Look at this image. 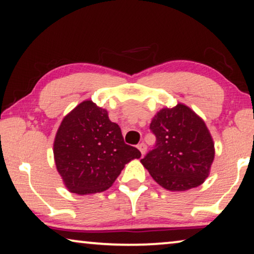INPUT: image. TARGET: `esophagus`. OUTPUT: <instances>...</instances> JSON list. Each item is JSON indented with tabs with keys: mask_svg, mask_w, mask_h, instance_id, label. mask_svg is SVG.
<instances>
[{
	"mask_svg": "<svg viewBox=\"0 0 254 254\" xmlns=\"http://www.w3.org/2000/svg\"><path fill=\"white\" fill-rule=\"evenodd\" d=\"M137 147H138V149L140 150V153H141L142 155L146 153V150H147V146H146V143L141 142V143H139V145H138Z\"/></svg>",
	"mask_w": 254,
	"mask_h": 254,
	"instance_id": "obj_1",
	"label": "esophagus"
}]
</instances>
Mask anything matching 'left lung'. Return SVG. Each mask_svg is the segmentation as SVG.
<instances>
[{"label":"left lung","mask_w":254,"mask_h":254,"mask_svg":"<svg viewBox=\"0 0 254 254\" xmlns=\"http://www.w3.org/2000/svg\"><path fill=\"white\" fill-rule=\"evenodd\" d=\"M155 146L141 160L158 185L183 191L202 185L214 158V143L205 123L187 106L157 113L150 123Z\"/></svg>","instance_id":"obj_1"}]
</instances>
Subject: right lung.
Segmentation results:
<instances>
[{"label":"right lung","mask_w":254,"mask_h":254,"mask_svg":"<svg viewBox=\"0 0 254 254\" xmlns=\"http://www.w3.org/2000/svg\"><path fill=\"white\" fill-rule=\"evenodd\" d=\"M54 154L68 190L78 195L108 189L124 165L141 156L139 149L124 142L121 127L108 119L107 111L91 100L83 101L63 120Z\"/></svg>","instance_id":"add662e5"}]
</instances>
